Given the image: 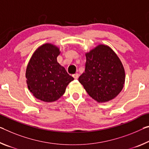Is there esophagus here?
I'll return each mask as SVG.
<instances>
[{
  "instance_id": "1",
  "label": "esophagus",
  "mask_w": 149,
  "mask_h": 149,
  "mask_svg": "<svg viewBox=\"0 0 149 149\" xmlns=\"http://www.w3.org/2000/svg\"><path fill=\"white\" fill-rule=\"evenodd\" d=\"M73 77H74V79H78L79 74H75L73 75Z\"/></svg>"
}]
</instances>
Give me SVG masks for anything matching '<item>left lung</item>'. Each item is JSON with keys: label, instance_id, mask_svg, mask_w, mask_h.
<instances>
[{"label": "left lung", "instance_id": "8db88e82", "mask_svg": "<svg viewBox=\"0 0 149 149\" xmlns=\"http://www.w3.org/2000/svg\"><path fill=\"white\" fill-rule=\"evenodd\" d=\"M85 72L79 81L88 95L98 103H105L123 88L125 72L117 54L107 45L99 44L86 53Z\"/></svg>", "mask_w": 149, "mask_h": 149}]
</instances>
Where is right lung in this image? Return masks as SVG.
Returning <instances> with one entry per match:
<instances>
[{
	"instance_id": "right-lung-1",
	"label": "right lung",
	"mask_w": 149,
	"mask_h": 149,
	"mask_svg": "<svg viewBox=\"0 0 149 149\" xmlns=\"http://www.w3.org/2000/svg\"><path fill=\"white\" fill-rule=\"evenodd\" d=\"M60 48L46 43L38 48L30 58L26 70L28 88L38 100L47 103L57 101L64 94L74 77L58 62Z\"/></svg>"
}]
</instances>
